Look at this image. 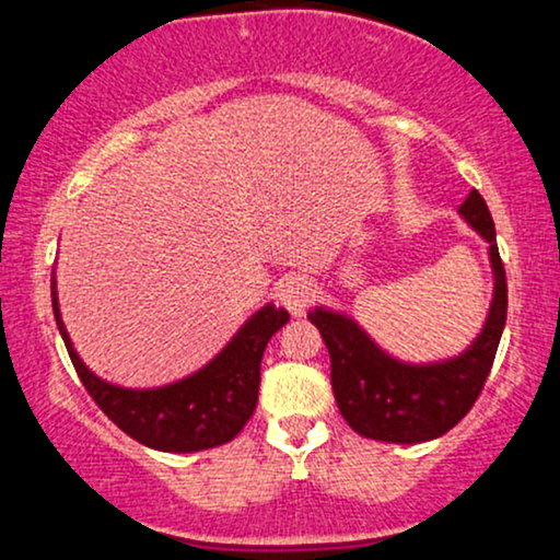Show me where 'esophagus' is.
Wrapping results in <instances>:
<instances>
[{
	"label": "esophagus",
	"mask_w": 560,
	"mask_h": 560,
	"mask_svg": "<svg viewBox=\"0 0 560 560\" xmlns=\"http://www.w3.org/2000/svg\"><path fill=\"white\" fill-rule=\"evenodd\" d=\"M313 294H316V284H313L307 276H300V273L287 276V279L279 284V289H276V298H279L281 305H284L292 316H302V313H305V307L311 305Z\"/></svg>",
	"instance_id": "esophagus-1"
}]
</instances>
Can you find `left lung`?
<instances>
[{
    "label": "left lung",
    "instance_id": "left-lung-1",
    "mask_svg": "<svg viewBox=\"0 0 560 560\" xmlns=\"http://www.w3.org/2000/svg\"><path fill=\"white\" fill-rule=\"evenodd\" d=\"M460 215L490 242L494 294L485 329L460 355L440 363H402L387 355L345 313L313 307L311 324L324 337L331 358V389L339 413L361 436L416 445L442 436L477 402L505 329L508 284L494 242V223L477 189L460 205Z\"/></svg>",
    "mask_w": 560,
    "mask_h": 560
}]
</instances>
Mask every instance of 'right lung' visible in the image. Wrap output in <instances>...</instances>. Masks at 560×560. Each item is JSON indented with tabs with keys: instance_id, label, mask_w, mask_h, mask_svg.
Masks as SVG:
<instances>
[{
	"instance_id": "obj_1",
	"label": "right lung",
	"mask_w": 560,
	"mask_h": 560,
	"mask_svg": "<svg viewBox=\"0 0 560 560\" xmlns=\"http://www.w3.org/2000/svg\"><path fill=\"white\" fill-rule=\"evenodd\" d=\"M52 307L75 374L102 413L141 445L163 453H197L226 445L242 432L258 405L260 361L268 339L289 320L284 307L268 302L197 374L155 389H126L94 376L73 350L57 307L55 273Z\"/></svg>"
}]
</instances>
